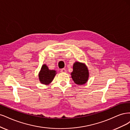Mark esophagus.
<instances>
[{"label": "esophagus", "mask_w": 130, "mask_h": 130, "mask_svg": "<svg viewBox=\"0 0 130 130\" xmlns=\"http://www.w3.org/2000/svg\"><path fill=\"white\" fill-rule=\"evenodd\" d=\"M60 72L62 73H66V70L65 69H62L60 70Z\"/></svg>", "instance_id": "esophagus-1"}]
</instances>
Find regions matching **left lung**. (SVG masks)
I'll return each mask as SVG.
<instances>
[{
    "label": "left lung",
    "mask_w": 130,
    "mask_h": 130,
    "mask_svg": "<svg viewBox=\"0 0 130 130\" xmlns=\"http://www.w3.org/2000/svg\"><path fill=\"white\" fill-rule=\"evenodd\" d=\"M71 77L74 82L77 85H83L87 82L89 76V70L85 64L75 62L73 66Z\"/></svg>",
    "instance_id": "obj_1"
}]
</instances>
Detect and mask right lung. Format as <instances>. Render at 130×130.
<instances>
[{"mask_svg": "<svg viewBox=\"0 0 130 130\" xmlns=\"http://www.w3.org/2000/svg\"><path fill=\"white\" fill-rule=\"evenodd\" d=\"M56 74L55 70H50L47 66L44 64L41 67L39 73V79L43 84L48 85L51 83Z\"/></svg>", "mask_w": 130, "mask_h": 130, "instance_id": "add662e5", "label": "right lung"}]
</instances>
